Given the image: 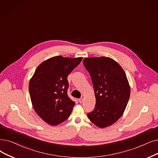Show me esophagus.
<instances>
[{
	"mask_svg": "<svg viewBox=\"0 0 158 158\" xmlns=\"http://www.w3.org/2000/svg\"><path fill=\"white\" fill-rule=\"evenodd\" d=\"M84 99H85V96L84 95H82V97L79 99V102H80V103H82V102H83Z\"/></svg>",
	"mask_w": 158,
	"mask_h": 158,
	"instance_id": "1",
	"label": "esophagus"
}]
</instances>
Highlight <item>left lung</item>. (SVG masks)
I'll list each match as a JSON object with an SVG mask.
<instances>
[{"label":"left lung","mask_w":158,"mask_h":158,"mask_svg":"<svg viewBox=\"0 0 158 158\" xmlns=\"http://www.w3.org/2000/svg\"><path fill=\"white\" fill-rule=\"evenodd\" d=\"M83 63L91 77L96 99L88 118L99 128L110 126L121 117L128 103L130 88L127 75L110 57L85 58Z\"/></svg>","instance_id":"left-lung-1"}]
</instances>
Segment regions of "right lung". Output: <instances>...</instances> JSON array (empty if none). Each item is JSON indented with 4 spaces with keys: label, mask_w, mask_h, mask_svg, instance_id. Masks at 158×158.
I'll return each instance as SVG.
<instances>
[{
    "label": "right lung",
    "mask_w": 158,
    "mask_h": 158,
    "mask_svg": "<svg viewBox=\"0 0 158 158\" xmlns=\"http://www.w3.org/2000/svg\"><path fill=\"white\" fill-rule=\"evenodd\" d=\"M82 57L61 56L44 60L37 68L29 83L33 109L40 118L54 126L70 115L75 102L68 96V75L82 60Z\"/></svg>",
    "instance_id": "1"
}]
</instances>
